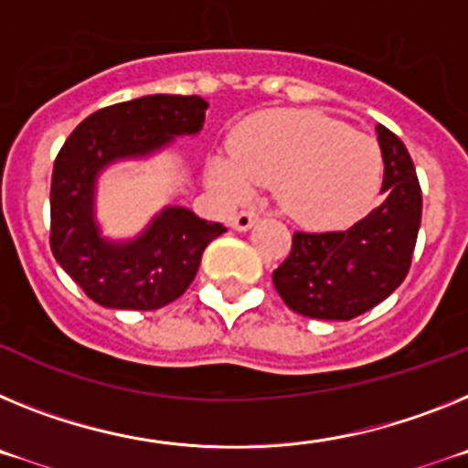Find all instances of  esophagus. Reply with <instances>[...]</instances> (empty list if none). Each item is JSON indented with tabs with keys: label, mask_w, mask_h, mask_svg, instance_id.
Masks as SVG:
<instances>
[{
	"label": "esophagus",
	"mask_w": 468,
	"mask_h": 468,
	"mask_svg": "<svg viewBox=\"0 0 468 468\" xmlns=\"http://www.w3.org/2000/svg\"><path fill=\"white\" fill-rule=\"evenodd\" d=\"M257 221H259L257 211H238L230 223H233L235 230H250Z\"/></svg>",
	"instance_id": "34e87169"
}]
</instances>
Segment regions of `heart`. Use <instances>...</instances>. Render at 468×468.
Instances as JSON below:
<instances>
[{
  "label": "heart",
  "mask_w": 468,
  "mask_h": 468,
  "mask_svg": "<svg viewBox=\"0 0 468 468\" xmlns=\"http://www.w3.org/2000/svg\"><path fill=\"white\" fill-rule=\"evenodd\" d=\"M230 155L209 162L218 193L245 200L254 186H273L280 209L308 229L351 223L375 202L384 178L372 138L313 111L251 117L230 138Z\"/></svg>",
  "instance_id": "obj_1"
}]
</instances>
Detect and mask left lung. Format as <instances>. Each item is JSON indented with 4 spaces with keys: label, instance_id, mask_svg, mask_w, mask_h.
<instances>
[{
    "label": "left lung",
    "instance_id": "obj_1",
    "mask_svg": "<svg viewBox=\"0 0 468 468\" xmlns=\"http://www.w3.org/2000/svg\"><path fill=\"white\" fill-rule=\"evenodd\" d=\"M384 200L348 230L294 233L290 257L273 271L282 302L299 315L351 320L403 282L421 223V188L403 141L377 124Z\"/></svg>",
    "mask_w": 468,
    "mask_h": 468
}]
</instances>
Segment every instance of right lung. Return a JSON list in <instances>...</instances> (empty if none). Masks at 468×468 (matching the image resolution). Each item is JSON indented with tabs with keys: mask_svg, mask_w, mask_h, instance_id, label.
<instances>
[{
	"mask_svg": "<svg viewBox=\"0 0 468 468\" xmlns=\"http://www.w3.org/2000/svg\"><path fill=\"white\" fill-rule=\"evenodd\" d=\"M200 96L153 93L93 112L70 133L51 176V251L89 299L120 311H155L184 294L205 247L226 233L188 207L160 209L133 238L103 235L96 217L99 178L117 162L148 160L202 132Z\"/></svg>",
	"mask_w": 468,
	"mask_h": 468,
	"instance_id": "add662e5",
	"label": "right lung"
}]
</instances>
